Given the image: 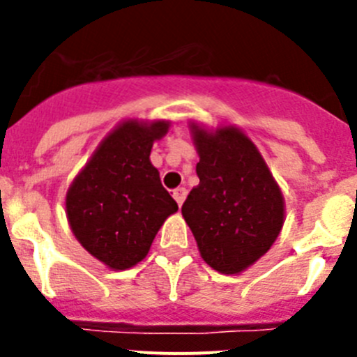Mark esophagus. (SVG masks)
<instances>
[{"mask_svg": "<svg viewBox=\"0 0 357 357\" xmlns=\"http://www.w3.org/2000/svg\"><path fill=\"white\" fill-rule=\"evenodd\" d=\"M185 197H188V189H185V188H176L175 191H173V198H175V200H176L178 207H181L182 204H184Z\"/></svg>", "mask_w": 357, "mask_h": 357, "instance_id": "1", "label": "esophagus"}]
</instances>
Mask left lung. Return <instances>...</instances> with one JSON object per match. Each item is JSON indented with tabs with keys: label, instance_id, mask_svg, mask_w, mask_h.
Returning <instances> with one entry per match:
<instances>
[{
	"label": "left lung",
	"instance_id": "1",
	"mask_svg": "<svg viewBox=\"0 0 357 357\" xmlns=\"http://www.w3.org/2000/svg\"><path fill=\"white\" fill-rule=\"evenodd\" d=\"M193 128L200 184L191 189L182 216L200 254L220 273H239L266 254L284 223V200L272 173L238 128L216 134Z\"/></svg>",
	"mask_w": 357,
	"mask_h": 357
}]
</instances>
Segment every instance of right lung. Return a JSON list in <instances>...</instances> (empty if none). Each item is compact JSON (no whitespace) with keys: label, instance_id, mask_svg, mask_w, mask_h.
Masks as SVG:
<instances>
[{"label":"right lung","instance_id":"add662e5","mask_svg":"<svg viewBox=\"0 0 357 357\" xmlns=\"http://www.w3.org/2000/svg\"><path fill=\"white\" fill-rule=\"evenodd\" d=\"M168 123L125 121L100 144L66 197L73 234L109 268L144 259L157 230L178 206L150 162Z\"/></svg>","mask_w":357,"mask_h":357}]
</instances>
